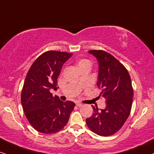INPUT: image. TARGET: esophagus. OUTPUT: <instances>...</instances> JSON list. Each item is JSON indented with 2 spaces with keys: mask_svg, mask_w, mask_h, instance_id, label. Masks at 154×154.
<instances>
[{
  "mask_svg": "<svg viewBox=\"0 0 154 154\" xmlns=\"http://www.w3.org/2000/svg\"><path fill=\"white\" fill-rule=\"evenodd\" d=\"M76 106H77V107H82V104L81 103L77 102V103H76Z\"/></svg>",
  "mask_w": 154,
  "mask_h": 154,
  "instance_id": "esophagus-1",
  "label": "esophagus"
}]
</instances>
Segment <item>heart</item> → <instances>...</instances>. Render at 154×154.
I'll return each mask as SVG.
<instances>
[{"instance_id": "1", "label": "heart", "mask_w": 154, "mask_h": 154, "mask_svg": "<svg viewBox=\"0 0 154 154\" xmlns=\"http://www.w3.org/2000/svg\"><path fill=\"white\" fill-rule=\"evenodd\" d=\"M87 64H91V63L88 60H86V59H82L78 62V66L79 68H80L81 67H82V66H84V65H87Z\"/></svg>"}]
</instances>
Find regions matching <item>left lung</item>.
<instances>
[{
	"instance_id": "obj_1",
	"label": "left lung",
	"mask_w": 154,
	"mask_h": 154,
	"mask_svg": "<svg viewBox=\"0 0 154 154\" xmlns=\"http://www.w3.org/2000/svg\"><path fill=\"white\" fill-rule=\"evenodd\" d=\"M99 63L97 86L100 97L106 100V108L86 119L89 129L97 135L109 137L116 133L129 117L133 102L134 89L128 70L114 56L104 50H89Z\"/></svg>"
}]
</instances>
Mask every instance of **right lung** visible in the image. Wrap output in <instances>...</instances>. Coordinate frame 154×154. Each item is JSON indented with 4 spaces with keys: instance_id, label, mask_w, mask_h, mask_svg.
I'll list each match as a JSON object with an SVG mask.
<instances>
[{
    "instance_id": "add662e5",
    "label": "right lung",
    "mask_w": 154,
    "mask_h": 154,
    "mask_svg": "<svg viewBox=\"0 0 154 154\" xmlns=\"http://www.w3.org/2000/svg\"><path fill=\"white\" fill-rule=\"evenodd\" d=\"M72 55L66 52L50 50L40 55L27 73L21 93V104L30 125L46 134L63 129L69 121L75 104L63 102L52 96L57 89V78L63 64Z\"/></svg>"
}]
</instances>
